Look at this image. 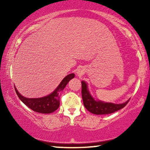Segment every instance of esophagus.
Listing matches in <instances>:
<instances>
[{
	"mask_svg": "<svg viewBox=\"0 0 150 150\" xmlns=\"http://www.w3.org/2000/svg\"><path fill=\"white\" fill-rule=\"evenodd\" d=\"M76 74H77L79 75V76H81L82 74H83V71H82V70H81V69H79V70L77 71Z\"/></svg>",
	"mask_w": 150,
	"mask_h": 150,
	"instance_id": "34e87169",
	"label": "esophagus"
}]
</instances>
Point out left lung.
I'll list each match as a JSON object with an SVG mask.
<instances>
[{"label": "left lung", "instance_id": "8db88e82", "mask_svg": "<svg viewBox=\"0 0 150 150\" xmlns=\"http://www.w3.org/2000/svg\"><path fill=\"white\" fill-rule=\"evenodd\" d=\"M82 98L85 107L91 112L96 115H106L112 113L124 108L129 102L128 101L123 104H113L104 102L102 101H96L89 93L87 89V85L85 82L82 81Z\"/></svg>", "mask_w": 150, "mask_h": 150}]
</instances>
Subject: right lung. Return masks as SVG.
I'll use <instances>...</instances> for the list:
<instances>
[{"mask_svg": "<svg viewBox=\"0 0 150 150\" xmlns=\"http://www.w3.org/2000/svg\"><path fill=\"white\" fill-rule=\"evenodd\" d=\"M74 74H70L66 76L62 80L57 89L50 95L40 98H27L20 95L15 87V90L18 98L23 103L34 111L41 113H51L59 107L60 104V95L61 92L68 82L74 78Z\"/></svg>", "mask_w": 150, "mask_h": 150, "instance_id": "add662e5", "label": "right lung"}]
</instances>
